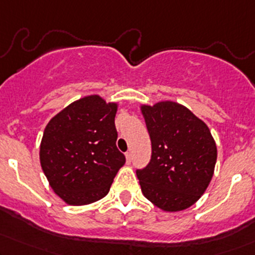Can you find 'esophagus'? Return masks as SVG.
<instances>
[{
    "label": "esophagus",
    "instance_id": "34e87169",
    "mask_svg": "<svg viewBox=\"0 0 255 255\" xmlns=\"http://www.w3.org/2000/svg\"><path fill=\"white\" fill-rule=\"evenodd\" d=\"M126 161H127L128 164H129L130 162H132V153H130V151L126 152Z\"/></svg>",
    "mask_w": 255,
    "mask_h": 255
}]
</instances>
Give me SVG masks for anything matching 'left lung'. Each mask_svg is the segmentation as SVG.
Wrapping results in <instances>:
<instances>
[{
    "instance_id": "8db88e82",
    "label": "left lung",
    "mask_w": 255,
    "mask_h": 255,
    "mask_svg": "<svg viewBox=\"0 0 255 255\" xmlns=\"http://www.w3.org/2000/svg\"><path fill=\"white\" fill-rule=\"evenodd\" d=\"M151 139V159L136 170L141 192L166 212L189 208L205 194L217 162L211 130L189 109L174 102L141 105Z\"/></svg>"
}]
</instances>
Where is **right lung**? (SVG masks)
Returning a JSON list of instances; mask_svg holds the SVG:
<instances>
[{"mask_svg": "<svg viewBox=\"0 0 255 255\" xmlns=\"http://www.w3.org/2000/svg\"><path fill=\"white\" fill-rule=\"evenodd\" d=\"M116 103L94 94L71 103L44 128L42 170L68 205H89L104 197L125 164L116 146Z\"/></svg>", "mask_w": 255, "mask_h": 255, "instance_id": "obj_1", "label": "right lung"}]
</instances>
